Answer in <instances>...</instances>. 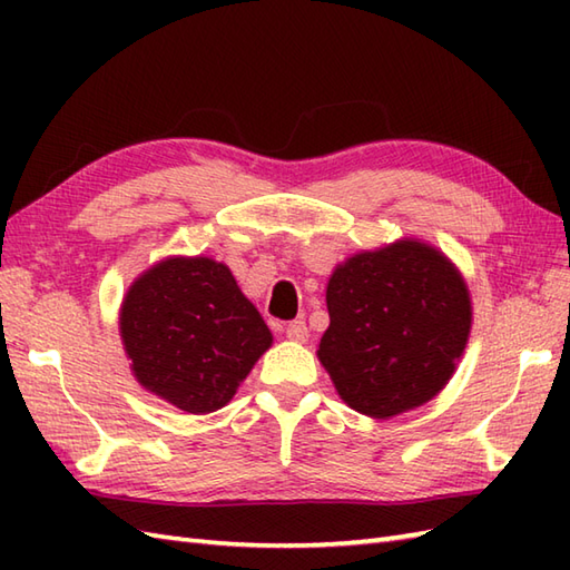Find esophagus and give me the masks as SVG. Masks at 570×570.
Segmentation results:
<instances>
[{
    "label": "esophagus",
    "instance_id": "1",
    "mask_svg": "<svg viewBox=\"0 0 570 570\" xmlns=\"http://www.w3.org/2000/svg\"><path fill=\"white\" fill-rule=\"evenodd\" d=\"M286 337L294 343H306L308 341V328L306 321H292L286 325Z\"/></svg>",
    "mask_w": 570,
    "mask_h": 570
}]
</instances>
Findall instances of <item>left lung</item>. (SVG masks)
Segmentation results:
<instances>
[{
	"mask_svg": "<svg viewBox=\"0 0 570 570\" xmlns=\"http://www.w3.org/2000/svg\"><path fill=\"white\" fill-rule=\"evenodd\" d=\"M331 325L318 345L347 406L392 419L426 404L453 377L472 306L453 262L399 239L337 264L325 292Z\"/></svg>",
	"mask_w": 570,
	"mask_h": 570,
	"instance_id": "8db88e82",
	"label": "left lung"
}]
</instances>
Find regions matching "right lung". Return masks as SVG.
Returning <instances> with one entry per match:
<instances>
[{
    "instance_id": "1",
    "label": "right lung",
    "mask_w": 570,
    "mask_h": 570,
    "mask_svg": "<svg viewBox=\"0 0 570 570\" xmlns=\"http://www.w3.org/2000/svg\"><path fill=\"white\" fill-rule=\"evenodd\" d=\"M119 333L137 382L188 414L223 409L272 345L233 272L210 257H168L144 272Z\"/></svg>"
}]
</instances>
